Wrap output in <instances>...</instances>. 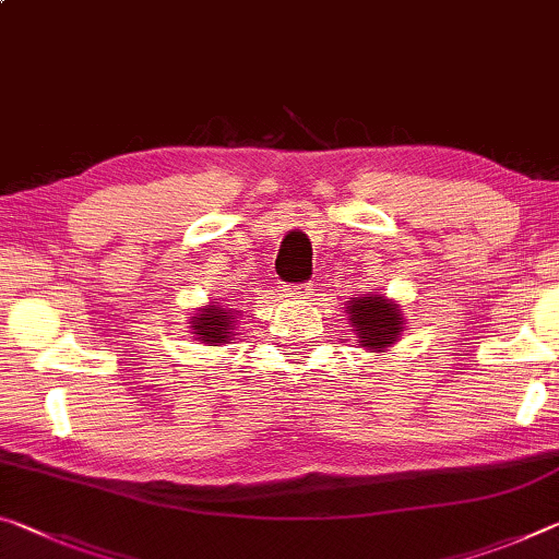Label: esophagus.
I'll list each match as a JSON object with an SVG mask.
<instances>
[{
  "mask_svg": "<svg viewBox=\"0 0 559 559\" xmlns=\"http://www.w3.org/2000/svg\"><path fill=\"white\" fill-rule=\"evenodd\" d=\"M283 290H286V296L294 300H308V298H313L316 288H313V283H290V286H286Z\"/></svg>",
  "mask_w": 559,
  "mask_h": 559,
  "instance_id": "obj_1",
  "label": "esophagus"
}]
</instances>
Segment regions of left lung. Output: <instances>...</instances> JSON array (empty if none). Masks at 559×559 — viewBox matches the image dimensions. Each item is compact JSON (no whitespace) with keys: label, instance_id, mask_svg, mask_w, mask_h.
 I'll return each instance as SVG.
<instances>
[{"label":"left lung","instance_id":"1","mask_svg":"<svg viewBox=\"0 0 559 559\" xmlns=\"http://www.w3.org/2000/svg\"><path fill=\"white\" fill-rule=\"evenodd\" d=\"M353 331H358V343L368 350H383L401 335V308L383 296H362L348 300Z\"/></svg>","mask_w":559,"mask_h":559}]
</instances>
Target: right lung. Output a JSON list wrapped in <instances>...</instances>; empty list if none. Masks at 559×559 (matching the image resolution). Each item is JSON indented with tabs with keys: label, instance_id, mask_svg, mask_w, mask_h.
<instances>
[{
	"label": "right lung",
	"instance_id": "add662e5",
	"mask_svg": "<svg viewBox=\"0 0 559 559\" xmlns=\"http://www.w3.org/2000/svg\"><path fill=\"white\" fill-rule=\"evenodd\" d=\"M231 313L234 311H224V308L218 306L201 308V313L191 318L193 333H197L203 343H214V345L228 343L236 335V325H238Z\"/></svg>",
	"mask_w": 559,
	"mask_h": 559
}]
</instances>
